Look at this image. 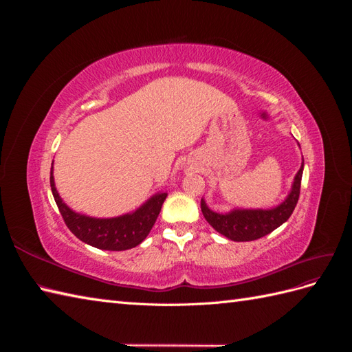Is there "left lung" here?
I'll return each mask as SVG.
<instances>
[{
  "label": "left lung",
  "instance_id": "1",
  "mask_svg": "<svg viewBox=\"0 0 352 352\" xmlns=\"http://www.w3.org/2000/svg\"><path fill=\"white\" fill-rule=\"evenodd\" d=\"M304 170V158L300 170H298L289 194L279 206L272 208H233L228 212L212 211L206 199H201V211L206 220L216 229L220 235L235 242H247L260 239L270 232L278 229L291 217L292 211L300 198L301 177Z\"/></svg>",
  "mask_w": 352,
  "mask_h": 352
}]
</instances>
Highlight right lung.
Listing matches in <instances>:
<instances>
[{
  "instance_id": "add662e5",
  "label": "right lung",
  "mask_w": 352,
  "mask_h": 352,
  "mask_svg": "<svg viewBox=\"0 0 352 352\" xmlns=\"http://www.w3.org/2000/svg\"><path fill=\"white\" fill-rule=\"evenodd\" d=\"M50 184L56 204L73 235L91 247L107 251H124L140 245L153 229L167 197V192H157L132 212L110 219H97L73 211L61 199L56 188L52 167Z\"/></svg>"
}]
</instances>
